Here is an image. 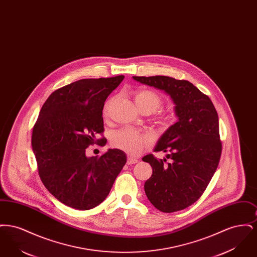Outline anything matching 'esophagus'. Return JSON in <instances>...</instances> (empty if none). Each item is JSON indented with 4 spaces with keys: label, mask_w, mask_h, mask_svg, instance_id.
Returning a JSON list of instances; mask_svg holds the SVG:
<instances>
[{
    "label": "esophagus",
    "mask_w": 257,
    "mask_h": 257,
    "mask_svg": "<svg viewBox=\"0 0 257 257\" xmlns=\"http://www.w3.org/2000/svg\"><path fill=\"white\" fill-rule=\"evenodd\" d=\"M138 162H139V160L133 158V157H131V156L127 158V165H133V164H136V163H138Z\"/></svg>",
    "instance_id": "34e87169"
}]
</instances>
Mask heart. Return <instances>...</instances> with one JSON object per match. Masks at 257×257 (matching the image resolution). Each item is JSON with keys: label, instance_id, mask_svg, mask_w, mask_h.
Listing matches in <instances>:
<instances>
[{"label": "heart", "instance_id": "1", "mask_svg": "<svg viewBox=\"0 0 257 257\" xmlns=\"http://www.w3.org/2000/svg\"><path fill=\"white\" fill-rule=\"evenodd\" d=\"M135 104L139 110L148 114L154 112L163 105V98L156 91L148 88H141L136 90L133 94ZM114 99H109L103 109L104 116H109L110 107ZM174 121V116L170 112H161L156 117V123L162 131L168 130ZM150 144V139L147 135L139 133L131 129H122L111 135L110 145L114 148L120 149L130 154H139L144 148Z\"/></svg>", "mask_w": 257, "mask_h": 257}]
</instances>
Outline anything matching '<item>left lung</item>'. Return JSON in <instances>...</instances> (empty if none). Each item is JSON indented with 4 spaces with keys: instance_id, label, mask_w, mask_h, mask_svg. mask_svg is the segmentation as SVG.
<instances>
[{
    "instance_id": "obj_1",
    "label": "left lung",
    "mask_w": 257,
    "mask_h": 257,
    "mask_svg": "<svg viewBox=\"0 0 257 257\" xmlns=\"http://www.w3.org/2000/svg\"><path fill=\"white\" fill-rule=\"evenodd\" d=\"M133 79L164 90L175 104L178 121L161 137L155 147L156 152L168 153L171 162L152 154L143 158L152 168L145 192L162 212L183 210L202 196L218 168L221 142L217 110L211 99L189 81L168 76Z\"/></svg>"
}]
</instances>
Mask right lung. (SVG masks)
<instances>
[{"label": "right lung", "instance_id": "right-lung-1", "mask_svg": "<svg viewBox=\"0 0 257 257\" xmlns=\"http://www.w3.org/2000/svg\"><path fill=\"white\" fill-rule=\"evenodd\" d=\"M123 79L76 81L55 90L40 110L32 136L38 174L50 193L69 207L89 210L103 202L126 163L119 149L86 156L87 147L103 140L95 137L104 132V102Z\"/></svg>", "mask_w": 257, "mask_h": 257}]
</instances>
